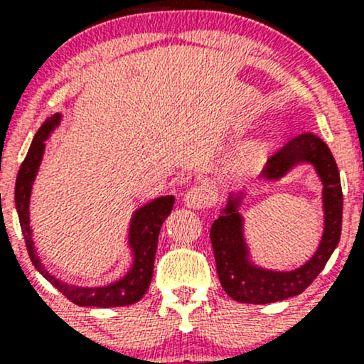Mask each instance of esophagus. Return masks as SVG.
Segmentation results:
<instances>
[{
  "instance_id": "obj_1",
  "label": "esophagus",
  "mask_w": 364,
  "mask_h": 364,
  "mask_svg": "<svg viewBox=\"0 0 364 364\" xmlns=\"http://www.w3.org/2000/svg\"><path fill=\"white\" fill-rule=\"evenodd\" d=\"M212 200H214V191H212L210 186L205 185L190 188L185 195L186 207L193 208V210H200V208H205L207 205H210Z\"/></svg>"
}]
</instances>
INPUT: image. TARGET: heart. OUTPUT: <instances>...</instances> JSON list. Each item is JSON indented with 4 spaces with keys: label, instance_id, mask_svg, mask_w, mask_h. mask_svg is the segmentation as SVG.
<instances>
[{
    "label": "heart",
    "instance_id": "obj_1",
    "mask_svg": "<svg viewBox=\"0 0 364 364\" xmlns=\"http://www.w3.org/2000/svg\"><path fill=\"white\" fill-rule=\"evenodd\" d=\"M265 149H267V141L263 140L248 141V144H246L245 147H241L240 152H237L236 161H235L236 166L237 168H248V166L255 164V162L263 156Z\"/></svg>",
    "mask_w": 364,
    "mask_h": 364
}]
</instances>
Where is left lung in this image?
Masks as SVG:
<instances>
[{"instance_id": "8db88e82", "label": "left lung", "mask_w": 364, "mask_h": 364, "mask_svg": "<svg viewBox=\"0 0 364 364\" xmlns=\"http://www.w3.org/2000/svg\"><path fill=\"white\" fill-rule=\"evenodd\" d=\"M310 164L321 181L323 232L310 260L292 270H272L253 262L245 237V217L240 212L246 190L232 191L210 228L219 281L235 301L267 304L298 296L315 281L337 248L342 229V188L336 159L323 140L303 133L287 141L267 161L260 181L277 183L298 166Z\"/></svg>"}]
</instances>
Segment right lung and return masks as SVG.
Masks as SVG:
<instances>
[{
	"instance_id": "obj_1",
	"label": "right lung",
	"mask_w": 364,
	"mask_h": 364,
	"mask_svg": "<svg viewBox=\"0 0 364 364\" xmlns=\"http://www.w3.org/2000/svg\"><path fill=\"white\" fill-rule=\"evenodd\" d=\"M63 114H56L48 118L43 127L37 129L32 140L31 149H28L27 157L22 162L15 183V207L18 214L20 228L27 245L28 257L32 263L46 281H49L56 287L61 294H65L70 301L78 304V306H97V308H114V306H128L140 301L147 292L150 281L154 274V258L157 252V240L161 232V225L168 219L174 205V196L166 195L159 196L152 202L145 203L136 208L132 214L128 228V248L132 252V265L118 281H112L106 286L82 287L77 284L63 282L56 275H53L41 262L39 253H37L34 243V232L31 228V196L32 188L37 173H39L41 162H43L46 152V140L51 136V133L60 127Z\"/></svg>"
}]
</instances>
